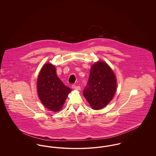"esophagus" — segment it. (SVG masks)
Masks as SVG:
<instances>
[{
    "label": "esophagus",
    "mask_w": 156,
    "mask_h": 156,
    "mask_svg": "<svg viewBox=\"0 0 156 156\" xmlns=\"http://www.w3.org/2000/svg\"><path fill=\"white\" fill-rule=\"evenodd\" d=\"M72 88L73 89H75V90H80L81 87L78 85H72Z\"/></svg>",
    "instance_id": "obj_1"
}]
</instances>
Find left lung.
I'll list each match as a JSON object with an SVG mask.
<instances>
[{
  "label": "left lung",
  "mask_w": 156,
  "mask_h": 156,
  "mask_svg": "<svg viewBox=\"0 0 156 156\" xmlns=\"http://www.w3.org/2000/svg\"><path fill=\"white\" fill-rule=\"evenodd\" d=\"M116 89V77L111 68L102 61L94 64L83 92L90 106L95 110L103 108L111 101Z\"/></svg>",
  "instance_id": "8db88e82"
}]
</instances>
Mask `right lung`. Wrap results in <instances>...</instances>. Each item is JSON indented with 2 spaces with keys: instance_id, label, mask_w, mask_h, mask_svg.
Masks as SVG:
<instances>
[{
  "instance_id": "obj_1",
  "label": "right lung",
  "mask_w": 156,
  "mask_h": 156,
  "mask_svg": "<svg viewBox=\"0 0 156 156\" xmlns=\"http://www.w3.org/2000/svg\"><path fill=\"white\" fill-rule=\"evenodd\" d=\"M71 90L57 76L55 67L51 64H45L37 80L38 95L45 107L51 111H58Z\"/></svg>"
}]
</instances>
